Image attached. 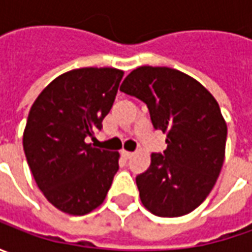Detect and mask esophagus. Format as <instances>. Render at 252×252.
<instances>
[{"label": "esophagus", "instance_id": "esophagus-1", "mask_svg": "<svg viewBox=\"0 0 252 252\" xmlns=\"http://www.w3.org/2000/svg\"><path fill=\"white\" fill-rule=\"evenodd\" d=\"M122 156H123V158L129 160V158H131V157H133V153H131V151L123 150V151H122Z\"/></svg>", "mask_w": 252, "mask_h": 252}]
</instances>
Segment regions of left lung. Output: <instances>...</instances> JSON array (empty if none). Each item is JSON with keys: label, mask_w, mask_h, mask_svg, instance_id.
Segmentation results:
<instances>
[{"label": "left lung", "mask_w": 252, "mask_h": 252, "mask_svg": "<svg viewBox=\"0 0 252 252\" xmlns=\"http://www.w3.org/2000/svg\"><path fill=\"white\" fill-rule=\"evenodd\" d=\"M121 91L144 102L156 129L167 134L164 156L151 154L136 178L143 206L160 218L188 215L208 198L223 167L227 125L215 96L188 74L141 65Z\"/></svg>", "instance_id": "obj_1"}]
</instances>
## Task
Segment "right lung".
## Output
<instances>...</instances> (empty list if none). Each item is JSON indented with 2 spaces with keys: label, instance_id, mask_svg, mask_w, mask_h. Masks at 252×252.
Masks as SVG:
<instances>
[{
  "label": "right lung",
  "instance_id": "1",
  "mask_svg": "<svg viewBox=\"0 0 252 252\" xmlns=\"http://www.w3.org/2000/svg\"><path fill=\"white\" fill-rule=\"evenodd\" d=\"M123 71L84 67L59 75L33 102L24 150L36 185L54 208L84 216L101 206L119 153L87 143L111 111Z\"/></svg>",
  "mask_w": 252,
  "mask_h": 252
}]
</instances>
